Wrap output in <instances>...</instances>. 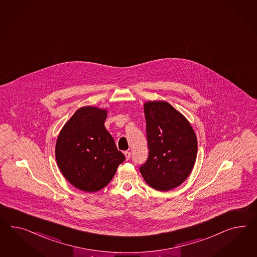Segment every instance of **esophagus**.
I'll use <instances>...</instances> for the list:
<instances>
[{
    "mask_svg": "<svg viewBox=\"0 0 257 257\" xmlns=\"http://www.w3.org/2000/svg\"><path fill=\"white\" fill-rule=\"evenodd\" d=\"M125 159L129 160L131 157V153L130 152H125L124 153Z\"/></svg>",
    "mask_w": 257,
    "mask_h": 257,
    "instance_id": "1",
    "label": "esophagus"
}]
</instances>
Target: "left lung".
<instances>
[{
  "label": "left lung",
  "instance_id": "8db88e82",
  "mask_svg": "<svg viewBox=\"0 0 257 257\" xmlns=\"http://www.w3.org/2000/svg\"><path fill=\"white\" fill-rule=\"evenodd\" d=\"M149 158L139 170L151 187L167 192L180 186L194 168L197 139L181 112L165 101L144 104Z\"/></svg>",
  "mask_w": 257,
  "mask_h": 257
}]
</instances>
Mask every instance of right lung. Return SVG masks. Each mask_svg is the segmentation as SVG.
<instances>
[{
	"mask_svg": "<svg viewBox=\"0 0 257 257\" xmlns=\"http://www.w3.org/2000/svg\"><path fill=\"white\" fill-rule=\"evenodd\" d=\"M107 110L80 107L63 125L56 141L55 157L63 177L83 192L105 187L125 160L104 127Z\"/></svg>",
	"mask_w": 257,
	"mask_h": 257,
	"instance_id": "1",
	"label": "right lung"
}]
</instances>
